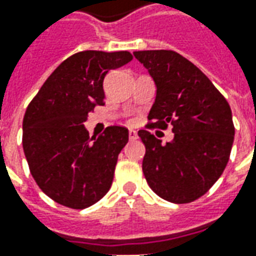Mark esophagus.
Wrapping results in <instances>:
<instances>
[{"instance_id":"esophagus-1","label":"esophagus","mask_w":256,"mask_h":256,"mask_svg":"<svg viewBox=\"0 0 256 256\" xmlns=\"http://www.w3.org/2000/svg\"><path fill=\"white\" fill-rule=\"evenodd\" d=\"M137 132L136 130H128V138L130 140H137Z\"/></svg>"}]
</instances>
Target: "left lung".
I'll list each match as a JSON object with an SVG mask.
<instances>
[{
	"instance_id": "obj_1",
	"label": "left lung",
	"mask_w": 256,
	"mask_h": 256,
	"mask_svg": "<svg viewBox=\"0 0 256 256\" xmlns=\"http://www.w3.org/2000/svg\"><path fill=\"white\" fill-rule=\"evenodd\" d=\"M134 56L156 84L146 128L172 126L174 138L162 144L140 130L145 145L142 172L150 189L172 203H190L222 176L234 140L232 110L212 82L174 50H138Z\"/></svg>"
}]
</instances>
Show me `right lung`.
<instances>
[{"instance_id":"add662e5","label":"right lung","mask_w":256,"mask_h":256,"mask_svg":"<svg viewBox=\"0 0 256 256\" xmlns=\"http://www.w3.org/2000/svg\"><path fill=\"white\" fill-rule=\"evenodd\" d=\"M132 53L84 50L66 58L42 84L23 119V150L32 178L56 203L82 210L110 190L128 130L110 126L89 137L84 122L104 106V78Z\"/></svg>"}]
</instances>
